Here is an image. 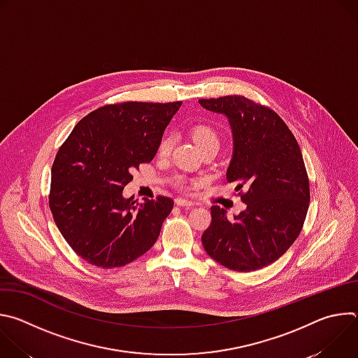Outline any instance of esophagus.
I'll return each instance as SVG.
<instances>
[{
  "instance_id": "1",
  "label": "esophagus",
  "mask_w": 358,
  "mask_h": 358,
  "mask_svg": "<svg viewBox=\"0 0 358 358\" xmlns=\"http://www.w3.org/2000/svg\"><path fill=\"white\" fill-rule=\"evenodd\" d=\"M176 206H178V207H187V208H189V207H192V206H194V203H192L191 201L185 199V198H176Z\"/></svg>"
}]
</instances>
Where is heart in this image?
<instances>
[{"label": "heart", "mask_w": 358, "mask_h": 358, "mask_svg": "<svg viewBox=\"0 0 358 358\" xmlns=\"http://www.w3.org/2000/svg\"><path fill=\"white\" fill-rule=\"evenodd\" d=\"M191 136L195 141V144L201 148V150H207L211 147H218L220 145V136L217 133V130L207 124V123H199L195 124L191 129ZM171 145H173V140L170 134H164L159 143V155L160 156H167L169 152L171 151Z\"/></svg>", "instance_id": "heart-1"}]
</instances>
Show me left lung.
Listing matches in <instances>:
<instances>
[{
  "label": "left lung",
  "instance_id": "left-lung-1",
  "mask_svg": "<svg viewBox=\"0 0 358 358\" xmlns=\"http://www.w3.org/2000/svg\"><path fill=\"white\" fill-rule=\"evenodd\" d=\"M199 105L229 122L234 152L227 180L236 182L246 206L234 218L211 207V225L201 236L203 249L231 271L262 269L292 246L309 210V177L300 147L276 112L245 96L199 99Z\"/></svg>",
  "mask_w": 358,
  "mask_h": 358
}]
</instances>
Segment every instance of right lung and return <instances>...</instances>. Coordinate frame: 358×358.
Listing matches in <instances>:
<instances>
[{"label":"right lung","instance_id":"right-lung-1","mask_svg":"<svg viewBox=\"0 0 358 358\" xmlns=\"http://www.w3.org/2000/svg\"><path fill=\"white\" fill-rule=\"evenodd\" d=\"M182 101H123L85 116L57 152L49 208L69 246L87 264L110 269L156 243L174 207L169 196L124 198L131 173L155 159Z\"/></svg>","mask_w":358,"mask_h":358}]
</instances>
